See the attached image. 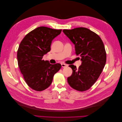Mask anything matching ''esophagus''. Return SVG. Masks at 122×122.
Instances as JSON below:
<instances>
[{
	"mask_svg": "<svg viewBox=\"0 0 122 122\" xmlns=\"http://www.w3.org/2000/svg\"><path fill=\"white\" fill-rule=\"evenodd\" d=\"M67 66H68V65L65 64V63H61V66L62 67H66Z\"/></svg>",
	"mask_w": 122,
	"mask_h": 122,
	"instance_id": "1",
	"label": "esophagus"
}]
</instances>
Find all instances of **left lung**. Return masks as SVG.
Returning a JSON list of instances; mask_svg holds the SVG:
<instances>
[{"label":"left lung","instance_id":"8db88e82","mask_svg":"<svg viewBox=\"0 0 122 122\" xmlns=\"http://www.w3.org/2000/svg\"><path fill=\"white\" fill-rule=\"evenodd\" d=\"M74 45L75 53L80 56L81 65L77 69L73 65L67 82L75 90L84 91L96 81L106 64V53L100 37L86 28L79 27L62 31Z\"/></svg>","mask_w":122,"mask_h":122}]
</instances>
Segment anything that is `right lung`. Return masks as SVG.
Segmentation results:
<instances>
[{"mask_svg":"<svg viewBox=\"0 0 122 122\" xmlns=\"http://www.w3.org/2000/svg\"><path fill=\"white\" fill-rule=\"evenodd\" d=\"M61 32L39 27L26 35L20 44L17 55L18 66L26 83L33 90L41 91L47 88L61 68L60 63L51 65L42 60L50 51L52 41Z\"/></svg>","mask_w":122,"mask_h":122,"instance_id":"add662e5","label":"right lung"}]
</instances>
